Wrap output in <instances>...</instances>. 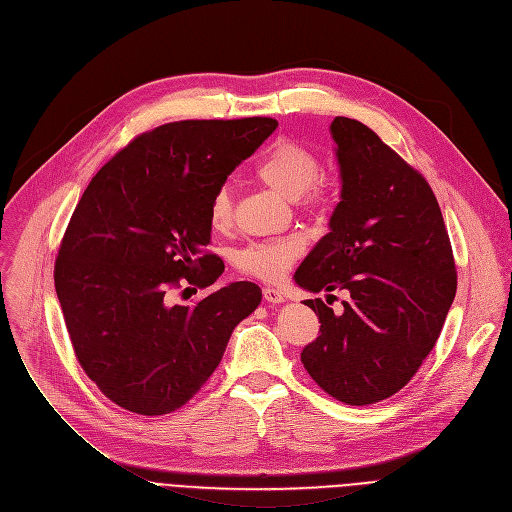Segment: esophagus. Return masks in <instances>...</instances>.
<instances>
[{
  "instance_id": "34e87169",
  "label": "esophagus",
  "mask_w": 512,
  "mask_h": 512,
  "mask_svg": "<svg viewBox=\"0 0 512 512\" xmlns=\"http://www.w3.org/2000/svg\"><path fill=\"white\" fill-rule=\"evenodd\" d=\"M263 299L267 303H284V294L278 290V288H272V286H265L263 288Z\"/></svg>"
}]
</instances>
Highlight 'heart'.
Segmentation results:
<instances>
[{
  "mask_svg": "<svg viewBox=\"0 0 512 512\" xmlns=\"http://www.w3.org/2000/svg\"><path fill=\"white\" fill-rule=\"evenodd\" d=\"M319 157L294 141H278L255 166V176L290 201L317 207L326 199V186L319 180ZM234 220V201L228 186H220L209 203V224L213 230H228ZM305 251V240L297 234L251 242L234 255L240 274L263 280H282L292 263Z\"/></svg>",
  "mask_w": 512,
  "mask_h": 512,
  "instance_id": "heart-1",
  "label": "heart"
}]
</instances>
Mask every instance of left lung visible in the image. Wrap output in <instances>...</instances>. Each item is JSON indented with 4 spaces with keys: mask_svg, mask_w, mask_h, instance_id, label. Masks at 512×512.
I'll list each match as a JSON object with an SVG mask.
<instances>
[{
    "mask_svg": "<svg viewBox=\"0 0 512 512\" xmlns=\"http://www.w3.org/2000/svg\"><path fill=\"white\" fill-rule=\"evenodd\" d=\"M340 203L294 274L311 292L344 290L342 315L309 299L319 336L301 361L315 384L353 407L405 388L442 332L456 267L427 180L359 120L334 118ZM332 297V294H330Z\"/></svg>",
    "mask_w": 512,
    "mask_h": 512,
    "instance_id": "1",
    "label": "left lung"
}]
</instances>
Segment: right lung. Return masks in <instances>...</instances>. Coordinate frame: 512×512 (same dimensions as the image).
Listing matches in <instances>:
<instances>
[{"instance_id":"add662e5","label":"right lung","mask_w":512,"mask_h":512,"mask_svg":"<svg viewBox=\"0 0 512 512\" xmlns=\"http://www.w3.org/2000/svg\"><path fill=\"white\" fill-rule=\"evenodd\" d=\"M276 126L263 116L161 124L120 149L80 197L53 280L80 367L118 407L155 417L186 405L261 303L253 282L193 307L166 297L222 276L224 261L207 251L211 197Z\"/></svg>"}]
</instances>
